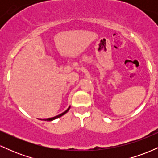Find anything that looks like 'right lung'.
<instances>
[{
	"label": "right lung",
	"instance_id": "add662e5",
	"mask_svg": "<svg viewBox=\"0 0 158 158\" xmlns=\"http://www.w3.org/2000/svg\"><path fill=\"white\" fill-rule=\"evenodd\" d=\"M70 107H69V108H68V109H67L66 110H65V111L63 112V113H61V114H59V115H57V116H56V117H52V118H49V119H44V120H45V121H52V120H53V119H57V118H59V117H61V116H63V115H64V114H66L67 112H68V110H69V109H70Z\"/></svg>",
	"mask_w": 158,
	"mask_h": 158
}]
</instances>
